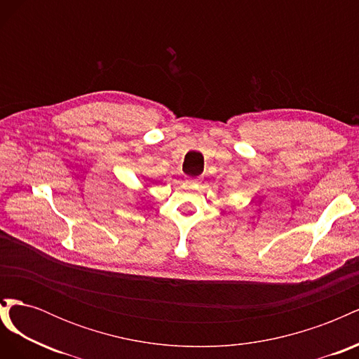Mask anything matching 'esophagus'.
<instances>
[{
  "label": "esophagus",
  "mask_w": 359,
  "mask_h": 359,
  "mask_svg": "<svg viewBox=\"0 0 359 359\" xmlns=\"http://www.w3.org/2000/svg\"><path fill=\"white\" fill-rule=\"evenodd\" d=\"M186 181H187V182H190V184H199V182H201V178H194V177H187V178H186Z\"/></svg>",
  "instance_id": "obj_1"
}]
</instances>
